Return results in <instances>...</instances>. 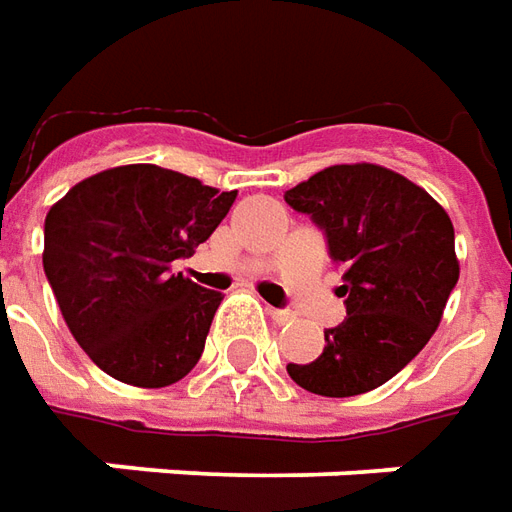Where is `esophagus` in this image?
I'll return each mask as SVG.
<instances>
[{"label":"esophagus","mask_w":512,"mask_h":512,"mask_svg":"<svg viewBox=\"0 0 512 512\" xmlns=\"http://www.w3.org/2000/svg\"><path fill=\"white\" fill-rule=\"evenodd\" d=\"M270 317H273V322H278V325H286V322H292V314H289L286 308H270Z\"/></svg>","instance_id":"1"}]
</instances>
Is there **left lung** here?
<instances>
[{
  "mask_svg": "<svg viewBox=\"0 0 512 512\" xmlns=\"http://www.w3.org/2000/svg\"><path fill=\"white\" fill-rule=\"evenodd\" d=\"M284 198L328 239L347 308L320 358L286 372L322 397L378 389L422 353L458 284L452 220L422 187L366 162L320 170Z\"/></svg>",
  "mask_w": 512,
  "mask_h": 512,
  "instance_id": "8db88e82",
  "label": "left lung"
}]
</instances>
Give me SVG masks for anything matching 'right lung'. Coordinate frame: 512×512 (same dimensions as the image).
<instances>
[{
    "label": "right lung",
    "instance_id": "1",
    "mask_svg": "<svg viewBox=\"0 0 512 512\" xmlns=\"http://www.w3.org/2000/svg\"><path fill=\"white\" fill-rule=\"evenodd\" d=\"M237 201L159 165L79 181L49 209L43 273L65 325L110 378L162 389L204 353L223 295L173 273Z\"/></svg>",
    "mask_w": 512,
    "mask_h": 512
}]
</instances>
